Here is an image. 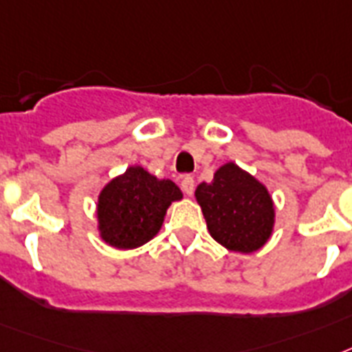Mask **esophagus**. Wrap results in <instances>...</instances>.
Listing matches in <instances>:
<instances>
[{
	"mask_svg": "<svg viewBox=\"0 0 352 352\" xmlns=\"http://www.w3.org/2000/svg\"><path fill=\"white\" fill-rule=\"evenodd\" d=\"M182 190L185 194H187V196H192V192H194V178L192 176H183V179H182Z\"/></svg>",
	"mask_w": 352,
	"mask_h": 352,
	"instance_id": "34e87169",
	"label": "esophagus"
}]
</instances>
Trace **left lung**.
<instances>
[{
    "label": "left lung",
    "mask_w": 352,
    "mask_h": 352,
    "mask_svg": "<svg viewBox=\"0 0 352 352\" xmlns=\"http://www.w3.org/2000/svg\"><path fill=\"white\" fill-rule=\"evenodd\" d=\"M208 232L232 252L250 254L270 239L274 203L263 183L235 164L223 165L214 182L196 188Z\"/></svg>",
    "instance_id": "8db88e82"
}]
</instances>
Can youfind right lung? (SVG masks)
<instances>
[{
	"mask_svg": "<svg viewBox=\"0 0 352 352\" xmlns=\"http://www.w3.org/2000/svg\"><path fill=\"white\" fill-rule=\"evenodd\" d=\"M182 190L170 179H158L142 167L107 183L98 196V228L102 239L117 248H136L153 239L165 212Z\"/></svg>",
	"mask_w": 352,
	"mask_h": 352,
	"instance_id": "obj_1",
	"label": "right lung"
}]
</instances>
